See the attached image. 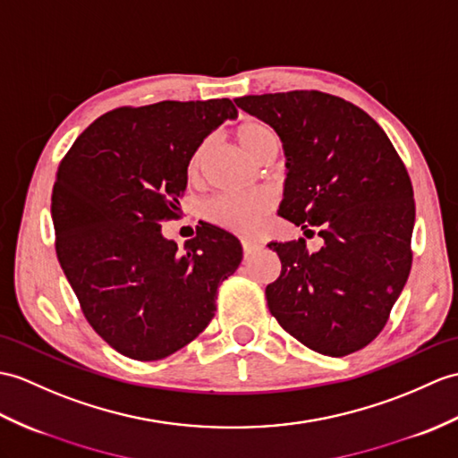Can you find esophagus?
Wrapping results in <instances>:
<instances>
[{"mask_svg":"<svg viewBox=\"0 0 458 458\" xmlns=\"http://www.w3.org/2000/svg\"><path fill=\"white\" fill-rule=\"evenodd\" d=\"M242 248H243V255H246V258H250V255L255 250H258V242L250 240V238H242Z\"/></svg>","mask_w":458,"mask_h":458,"instance_id":"34e87169","label":"esophagus"}]
</instances>
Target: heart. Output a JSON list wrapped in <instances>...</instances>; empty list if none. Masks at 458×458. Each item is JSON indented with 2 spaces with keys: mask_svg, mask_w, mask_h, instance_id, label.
I'll return each mask as SVG.
<instances>
[{
  "mask_svg": "<svg viewBox=\"0 0 458 458\" xmlns=\"http://www.w3.org/2000/svg\"><path fill=\"white\" fill-rule=\"evenodd\" d=\"M233 138L240 144V148L246 152L251 159L275 156L279 150V136L269 124L261 121L248 119L236 126L233 131ZM208 152V140L200 144L195 154L191 156V162L187 167L189 179H197L200 165H203L205 157ZM277 203L275 193L269 189H258L250 191V193L242 195H216L212 197L205 205V216L212 222V225L228 228L240 233H250L251 230L258 228L263 216Z\"/></svg>",
  "mask_w": 458,
  "mask_h": 458,
  "instance_id": "b5f03b06",
  "label": "heart"
}]
</instances>
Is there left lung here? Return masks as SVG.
Returning <instances> with one entry per match:
<instances>
[{
	"mask_svg": "<svg viewBox=\"0 0 458 458\" xmlns=\"http://www.w3.org/2000/svg\"><path fill=\"white\" fill-rule=\"evenodd\" d=\"M273 126L286 156L279 215L318 228L324 246L271 242L279 279L265 296L284 332L312 351L345 357L386 326L411 269V181L375 119L335 95L286 91L233 99Z\"/></svg>",
	"mask_w": 458,
	"mask_h": 458,
	"instance_id": "left-lung-1",
	"label": "left lung"
}]
</instances>
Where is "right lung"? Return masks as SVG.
Wrapping results in <instances>:
<instances>
[{"instance_id":"1","label":"right lung","mask_w":458,"mask_h":458,"mask_svg":"<svg viewBox=\"0 0 458 458\" xmlns=\"http://www.w3.org/2000/svg\"><path fill=\"white\" fill-rule=\"evenodd\" d=\"M230 99L159 101L105 113L58 165L52 222L62 271L85 320L121 355L157 360L203 332L242 243L203 222L177 251L162 222L179 212L191 156L236 119Z\"/></svg>"}]
</instances>
